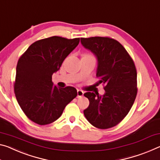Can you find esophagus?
I'll return each mask as SVG.
<instances>
[{"label":"esophagus","instance_id":"1","mask_svg":"<svg viewBox=\"0 0 160 160\" xmlns=\"http://www.w3.org/2000/svg\"><path fill=\"white\" fill-rule=\"evenodd\" d=\"M77 92H78V96H77V97L78 98H80V97H82V96H83V95H84V92H83L82 91L80 90H78Z\"/></svg>","mask_w":160,"mask_h":160}]
</instances>
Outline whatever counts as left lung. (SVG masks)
I'll use <instances>...</instances> for the list:
<instances>
[{
    "label": "left lung",
    "instance_id": "8db88e82",
    "mask_svg": "<svg viewBox=\"0 0 160 160\" xmlns=\"http://www.w3.org/2000/svg\"><path fill=\"white\" fill-rule=\"evenodd\" d=\"M81 44L90 50L98 60L97 85L103 83L105 92L84 94L90 105L84 110L88 122L99 129H108L125 118L136 98L137 70L132 59L122 45L108 37L80 39Z\"/></svg>",
    "mask_w": 160,
    "mask_h": 160
}]
</instances>
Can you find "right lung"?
Masks as SVG:
<instances>
[{
    "label": "right lung",
    "mask_w": 160,
    "mask_h": 160,
    "mask_svg": "<svg viewBox=\"0 0 160 160\" xmlns=\"http://www.w3.org/2000/svg\"><path fill=\"white\" fill-rule=\"evenodd\" d=\"M80 38L52 36L35 42L18 62L15 95L30 120L40 125L55 122L78 95L73 87L53 85L52 75L79 44Z\"/></svg>",
    "instance_id": "obj_1"
}]
</instances>
